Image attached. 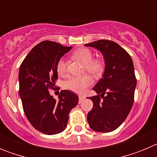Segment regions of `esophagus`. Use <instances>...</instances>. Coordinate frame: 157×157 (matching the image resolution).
<instances>
[{
    "label": "esophagus",
    "instance_id": "obj_1",
    "mask_svg": "<svg viewBox=\"0 0 157 157\" xmlns=\"http://www.w3.org/2000/svg\"><path fill=\"white\" fill-rule=\"evenodd\" d=\"M78 98H79V103H81L82 101H83V99H84V97L83 96H79Z\"/></svg>",
    "mask_w": 157,
    "mask_h": 157
}]
</instances>
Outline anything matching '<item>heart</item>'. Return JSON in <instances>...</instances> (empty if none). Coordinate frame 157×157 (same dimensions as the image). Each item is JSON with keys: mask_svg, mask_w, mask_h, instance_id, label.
Instances as JSON below:
<instances>
[{"mask_svg": "<svg viewBox=\"0 0 157 157\" xmlns=\"http://www.w3.org/2000/svg\"><path fill=\"white\" fill-rule=\"evenodd\" d=\"M73 57L81 61L84 64V71H86L93 77L98 78L102 75L105 65L99 59H93V53L89 48H81L75 51ZM67 62L64 58H60L56 64V71L59 75H64L66 73ZM92 83V79L88 75L80 77H71L64 82V88L76 94H83Z\"/></svg>", "mask_w": 157, "mask_h": 157, "instance_id": "obj_1", "label": "heart"}]
</instances>
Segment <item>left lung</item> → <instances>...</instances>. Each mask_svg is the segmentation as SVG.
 <instances>
[{
  "label": "left lung",
  "instance_id": "left-lung-1",
  "mask_svg": "<svg viewBox=\"0 0 157 157\" xmlns=\"http://www.w3.org/2000/svg\"><path fill=\"white\" fill-rule=\"evenodd\" d=\"M85 45L99 50L105 65L103 76L93 88L103 99L99 95L90 98L94 107L87 121L94 131L111 132L124 122L132 108L137 85L134 63L127 51L114 41L98 40Z\"/></svg>",
  "mask_w": 157,
  "mask_h": 157
}]
</instances>
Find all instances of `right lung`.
Segmentation results:
<instances>
[{
  "instance_id": "1",
  "label": "right lung",
  "mask_w": 157,
  "mask_h": 157,
  "mask_svg": "<svg viewBox=\"0 0 157 157\" xmlns=\"http://www.w3.org/2000/svg\"><path fill=\"white\" fill-rule=\"evenodd\" d=\"M71 48L55 41H41L19 67V97L24 113L34 128L45 134L63 131L71 110L78 103V97L71 91H60L58 101L48 92L57 79L58 60Z\"/></svg>"
}]
</instances>
